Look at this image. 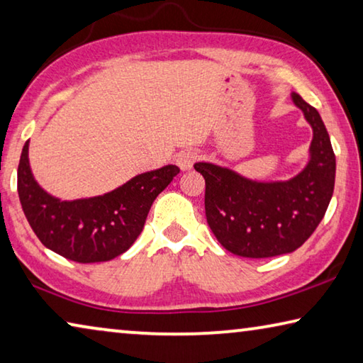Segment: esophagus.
Segmentation results:
<instances>
[{"mask_svg": "<svg viewBox=\"0 0 363 363\" xmlns=\"http://www.w3.org/2000/svg\"><path fill=\"white\" fill-rule=\"evenodd\" d=\"M195 161H197V153L194 150H186V152H181L177 155L176 158V164L179 166L182 171H189L194 166Z\"/></svg>", "mask_w": 363, "mask_h": 363, "instance_id": "esophagus-1", "label": "esophagus"}]
</instances>
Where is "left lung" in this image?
<instances>
[{"mask_svg":"<svg viewBox=\"0 0 363 363\" xmlns=\"http://www.w3.org/2000/svg\"><path fill=\"white\" fill-rule=\"evenodd\" d=\"M312 125L310 157L287 181L262 182L213 163H195L205 179V215L218 242L234 255L267 258L291 254L323 220L335 191L336 157L320 113L292 91Z\"/></svg>","mask_w":363,"mask_h":363,"instance_id":"obj_1","label":"left lung"}]
</instances>
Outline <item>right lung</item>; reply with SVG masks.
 <instances>
[{"mask_svg":"<svg viewBox=\"0 0 363 363\" xmlns=\"http://www.w3.org/2000/svg\"><path fill=\"white\" fill-rule=\"evenodd\" d=\"M177 172V166L168 164L99 197L61 200L33 177L27 140L17 168V192L28 224L47 249L67 260L96 263L113 260L135 242L153 200Z\"/></svg>","mask_w":363,"mask_h":363,"instance_id":"obj_1","label":"right lung"}]
</instances>
